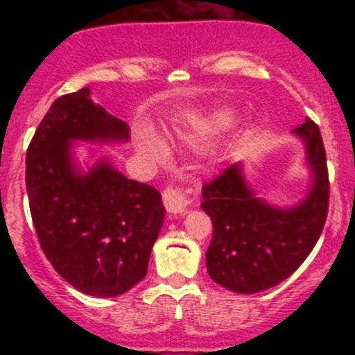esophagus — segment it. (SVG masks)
<instances>
[{"label": "esophagus", "mask_w": 355, "mask_h": 355, "mask_svg": "<svg viewBox=\"0 0 355 355\" xmlns=\"http://www.w3.org/2000/svg\"><path fill=\"white\" fill-rule=\"evenodd\" d=\"M189 198L178 187H166L164 190V205L170 214H183L189 207Z\"/></svg>", "instance_id": "obj_1"}]
</instances>
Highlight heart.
I'll return each mask as SVG.
<instances>
[{"mask_svg":"<svg viewBox=\"0 0 355 355\" xmlns=\"http://www.w3.org/2000/svg\"><path fill=\"white\" fill-rule=\"evenodd\" d=\"M232 121V113L230 112H217L214 113L210 118H207L202 123L203 132H215V130L223 128ZM189 137V135H183ZM138 150L144 155L150 164H162L168 157V148L162 140H158L157 137H153L152 133H144L138 138Z\"/></svg>","mask_w":355,"mask_h":355,"instance_id":"b5f03b06","label":"heart"}]
</instances>
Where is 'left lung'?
<instances>
[{"instance_id":"1","label":"left lung","mask_w":355,"mask_h":355,"mask_svg":"<svg viewBox=\"0 0 355 355\" xmlns=\"http://www.w3.org/2000/svg\"><path fill=\"white\" fill-rule=\"evenodd\" d=\"M305 145L312 185L291 209L274 207L248 189L234 164L202 189V209L214 223L207 270L214 282L239 294L267 291L291 277L319 240L329 210L324 141L312 120L294 130Z\"/></svg>"}]
</instances>
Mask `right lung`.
I'll use <instances>...</instances> for the list:
<instances>
[{
  "label": "right lung",
  "mask_w": 355,
  "mask_h": 355,
  "mask_svg": "<svg viewBox=\"0 0 355 355\" xmlns=\"http://www.w3.org/2000/svg\"><path fill=\"white\" fill-rule=\"evenodd\" d=\"M130 128L89 98V88L63 95L26 152L31 218L53 268L93 297H116L144 280L164 225L160 191L130 180L108 160L88 172L73 157L76 140L128 141Z\"/></svg>",
  "instance_id": "1"
}]
</instances>
